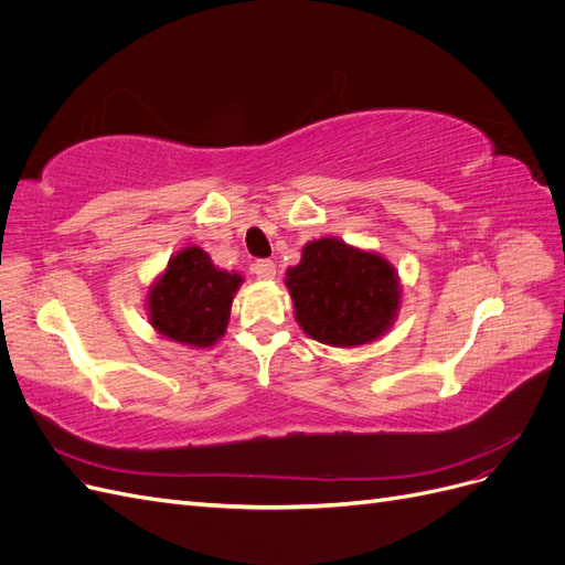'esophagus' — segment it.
<instances>
[{
  "label": "esophagus",
  "mask_w": 565,
  "mask_h": 565,
  "mask_svg": "<svg viewBox=\"0 0 565 565\" xmlns=\"http://www.w3.org/2000/svg\"><path fill=\"white\" fill-rule=\"evenodd\" d=\"M254 273H256V278L270 280V278H276V264H273L270 259H262L254 264Z\"/></svg>",
  "instance_id": "1"
}]
</instances>
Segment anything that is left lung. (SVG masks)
Returning a JSON list of instances; mask_svg holds the SVG:
<instances>
[{"label": "left lung", "mask_w": 565, "mask_h": 565, "mask_svg": "<svg viewBox=\"0 0 565 565\" xmlns=\"http://www.w3.org/2000/svg\"><path fill=\"white\" fill-rule=\"evenodd\" d=\"M285 285L301 330L330 347L370 344L391 328L401 303L398 276L384 256L337 237L306 245Z\"/></svg>", "instance_id": "8db88e82"}]
</instances>
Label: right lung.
<instances>
[{"instance_id":"obj_1","label":"right lung","mask_w":565,"mask_h":565,"mask_svg":"<svg viewBox=\"0 0 565 565\" xmlns=\"http://www.w3.org/2000/svg\"><path fill=\"white\" fill-rule=\"evenodd\" d=\"M241 282L243 276L218 270L204 249L195 245L181 249L148 292L152 328L179 344L212 347L226 332Z\"/></svg>"}]
</instances>
